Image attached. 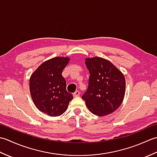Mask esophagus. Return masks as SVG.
<instances>
[{"instance_id":"obj_1","label":"esophagus","mask_w":157,"mask_h":157,"mask_svg":"<svg viewBox=\"0 0 157 157\" xmlns=\"http://www.w3.org/2000/svg\"><path fill=\"white\" fill-rule=\"evenodd\" d=\"M79 94H80V92H79V91H75L74 93H73V96L74 97H78V96H79Z\"/></svg>"}]
</instances>
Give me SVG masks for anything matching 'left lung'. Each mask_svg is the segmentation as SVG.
<instances>
[{
  "instance_id": "left-lung-1",
  "label": "left lung",
  "mask_w": 157,
  "mask_h": 157,
  "mask_svg": "<svg viewBox=\"0 0 157 157\" xmlns=\"http://www.w3.org/2000/svg\"><path fill=\"white\" fill-rule=\"evenodd\" d=\"M90 73L88 87L82 98L89 111L97 116L111 114L121 105L125 90L124 75L112 63L101 57L86 59Z\"/></svg>"
}]
</instances>
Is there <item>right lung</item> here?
<instances>
[{"mask_svg":"<svg viewBox=\"0 0 157 157\" xmlns=\"http://www.w3.org/2000/svg\"><path fill=\"white\" fill-rule=\"evenodd\" d=\"M69 61L67 57H55L46 61L29 79V90L34 105L49 116L61 115L73 99V95L67 92L66 81L62 76Z\"/></svg>","mask_w":157,"mask_h":157,"instance_id":"add662e5","label":"right lung"}]
</instances>
